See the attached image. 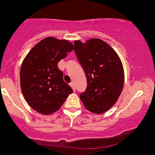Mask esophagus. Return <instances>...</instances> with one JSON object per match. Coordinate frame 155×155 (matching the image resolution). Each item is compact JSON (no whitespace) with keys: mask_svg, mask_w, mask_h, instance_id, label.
I'll return each mask as SVG.
<instances>
[{"mask_svg":"<svg viewBox=\"0 0 155 155\" xmlns=\"http://www.w3.org/2000/svg\"><path fill=\"white\" fill-rule=\"evenodd\" d=\"M70 86H71L72 88H73V90L74 91H76V87H75V85H74V83H73V82H71V83L70 84Z\"/></svg>","mask_w":155,"mask_h":155,"instance_id":"esophagus-1","label":"esophagus"}]
</instances>
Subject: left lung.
I'll use <instances>...</instances> for the list:
<instances>
[{
    "instance_id": "obj_1",
    "label": "left lung",
    "mask_w": 155,
    "mask_h": 155,
    "mask_svg": "<svg viewBox=\"0 0 155 155\" xmlns=\"http://www.w3.org/2000/svg\"><path fill=\"white\" fill-rule=\"evenodd\" d=\"M74 51L87 79L80 99L88 111L102 114L116 103L124 86V69L115 50L100 39L74 42Z\"/></svg>"
}]
</instances>
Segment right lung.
I'll list each match as a JSON object with an SVG mask.
<instances>
[{
    "instance_id": "right-lung-1",
    "label": "right lung",
    "mask_w": 155,
    "mask_h": 155,
    "mask_svg": "<svg viewBox=\"0 0 155 155\" xmlns=\"http://www.w3.org/2000/svg\"><path fill=\"white\" fill-rule=\"evenodd\" d=\"M68 40L46 37L31 48L22 62L20 84L24 97L34 110L50 115L60 109L73 89L63 79L58 63L73 50Z\"/></svg>"
}]
</instances>
